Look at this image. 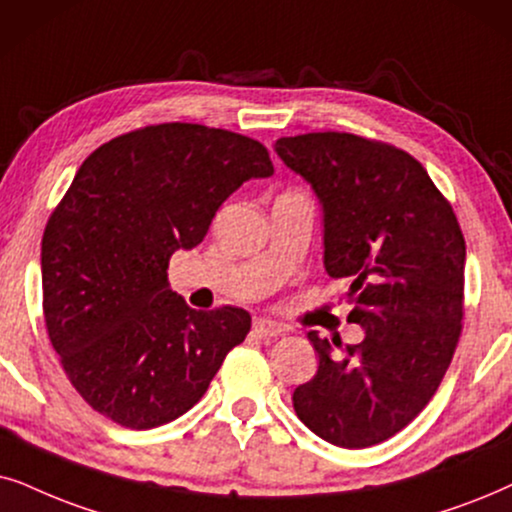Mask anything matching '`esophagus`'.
<instances>
[{
    "label": "esophagus",
    "mask_w": 512,
    "mask_h": 512,
    "mask_svg": "<svg viewBox=\"0 0 512 512\" xmlns=\"http://www.w3.org/2000/svg\"><path fill=\"white\" fill-rule=\"evenodd\" d=\"M252 332H255L257 337H264V339H271V337H281L285 332L283 325L274 323V320H267V318H255V323H252Z\"/></svg>",
    "instance_id": "34e87169"
}]
</instances>
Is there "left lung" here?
<instances>
[{
	"label": "left lung",
	"instance_id": "obj_1",
	"mask_svg": "<svg viewBox=\"0 0 512 512\" xmlns=\"http://www.w3.org/2000/svg\"><path fill=\"white\" fill-rule=\"evenodd\" d=\"M323 208V264L349 278L360 344L309 342L318 372L292 393L297 417L337 447L377 445L438 391L463 318L466 241L426 168L403 149L351 133L276 140Z\"/></svg>",
	"mask_w": 512,
	"mask_h": 512
}]
</instances>
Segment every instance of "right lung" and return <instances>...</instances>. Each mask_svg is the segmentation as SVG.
Here are the masks:
<instances>
[{
	"mask_svg": "<svg viewBox=\"0 0 512 512\" xmlns=\"http://www.w3.org/2000/svg\"><path fill=\"white\" fill-rule=\"evenodd\" d=\"M267 147L199 124H159L95 149L42 238L44 318L81 398L147 431L199 403L250 332L236 306L194 311L168 262L208 234L243 182L271 177Z\"/></svg>",
	"mask_w": 512,
	"mask_h": 512,
	"instance_id": "right-lung-1",
	"label": "right lung"
}]
</instances>
